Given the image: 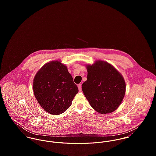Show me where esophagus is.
I'll use <instances>...</instances> for the list:
<instances>
[{
    "label": "esophagus",
    "mask_w": 156,
    "mask_h": 156,
    "mask_svg": "<svg viewBox=\"0 0 156 156\" xmlns=\"http://www.w3.org/2000/svg\"><path fill=\"white\" fill-rule=\"evenodd\" d=\"M78 88H79V90L80 92L82 91V86H81V84H79L78 85Z\"/></svg>",
    "instance_id": "34e87169"
}]
</instances>
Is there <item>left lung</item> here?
I'll return each instance as SVG.
<instances>
[{
  "instance_id": "1",
  "label": "left lung",
  "mask_w": 156,
  "mask_h": 156,
  "mask_svg": "<svg viewBox=\"0 0 156 156\" xmlns=\"http://www.w3.org/2000/svg\"><path fill=\"white\" fill-rule=\"evenodd\" d=\"M86 67L87 80L83 83L82 89L91 107L102 114L116 110L126 93V82L122 74L104 61H96Z\"/></svg>"
}]
</instances>
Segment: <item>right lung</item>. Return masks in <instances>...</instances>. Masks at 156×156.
Masks as SVG:
<instances>
[{"label": "right lung", "mask_w": 156, "mask_h": 156, "mask_svg": "<svg viewBox=\"0 0 156 156\" xmlns=\"http://www.w3.org/2000/svg\"><path fill=\"white\" fill-rule=\"evenodd\" d=\"M33 91L45 111L56 115L69 108L79 89L67 66L59 61H53L46 63L36 73Z\"/></svg>", "instance_id": "right-lung-1"}]
</instances>
